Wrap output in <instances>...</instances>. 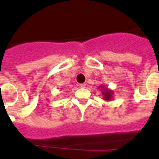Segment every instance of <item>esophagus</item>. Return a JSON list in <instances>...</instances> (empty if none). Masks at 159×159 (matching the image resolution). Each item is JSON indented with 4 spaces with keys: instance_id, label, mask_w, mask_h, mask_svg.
<instances>
[{
    "instance_id": "34e87169",
    "label": "esophagus",
    "mask_w": 159,
    "mask_h": 159,
    "mask_svg": "<svg viewBox=\"0 0 159 159\" xmlns=\"http://www.w3.org/2000/svg\"><path fill=\"white\" fill-rule=\"evenodd\" d=\"M78 86H79L80 87H81V88H85V87H86V84H85V83H82V84H79Z\"/></svg>"
}]
</instances>
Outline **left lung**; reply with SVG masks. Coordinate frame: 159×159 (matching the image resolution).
<instances>
[{
	"instance_id": "left-lung-1",
	"label": "left lung",
	"mask_w": 159,
	"mask_h": 159,
	"mask_svg": "<svg viewBox=\"0 0 159 159\" xmlns=\"http://www.w3.org/2000/svg\"><path fill=\"white\" fill-rule=\"evenodd\" d=\"M101 91L104 88V86H101ZM105 91H103V95H104V100H110L111 98H112V93L113 91H109V90H107V89H104Z\"/></svg>"
}]
</instances>
